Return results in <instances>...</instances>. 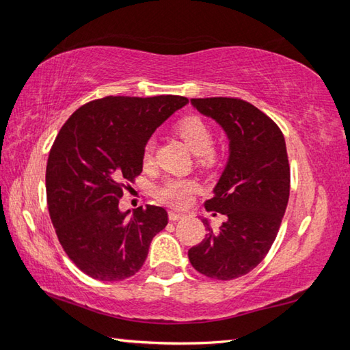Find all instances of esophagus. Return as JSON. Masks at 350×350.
Returning a JSON list of instances; mask_svg holds the SVG:
<instances>
[{"label": "esophagus", "instance_id": "1", "mask_svg": "<svg viewBox=\"0 0 350 350\" xmlns=\"http://www.w3.org/2000/svg\"><path fill=\"white\" fill-rule=\"evenodd\" d=\"M168 217L171 222H176V221H180V219L185 217V215H182V213H177V211H170Z\"/></svg>", "mask_w": 350, "mask_h": 350}]
</instances>
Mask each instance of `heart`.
Listing matches in <instances>:
<instances>
[{"instance_id": "b5f03b06", "label": "heart", "mask_w": 350, "mask_h": 350, "mask_svg": "<svg viewBox=\"0 0 350 350\" xmlns=\"http://www.w3.org/2000/svg\"><path fill=\"white\" fill-rule=\"evenodd\" d=\"M176 131L180 135L182 140L185 142L189 150L196 154V156H199L200 162L211 163L215 161V154L211 151L215 139H213L210 126L206 125L202 118L196 116L182 118L177 123ZM152 150V142H148L144 148V152H142V162H144V165L151 162ZM196 182L191 179L168 177V179H165L159 185L156 194L162 202L171 206H185L189 202V199H191V194L196 191Z\"/></svg>"}]
</instances>
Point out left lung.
<instances>
[{
    "label": "left lung",
    "instance_id": "left-lung-1",
    "mask_svg": "<svg viewBox=\"0 0 350 350\" xmlns=\"http://www.w3.org/2000/svg\"><path fill=\"white\" fill-rule=\"evenodd\" d=\"M200 114L219 123L228 137V161L205 202L227 216L219 232L202 219L206 233L188 250L189 262L211 280L247 275L265 258L280 230L290 194V167L281 129L256 106L241 98H191Z\"/></svg>",
    "mask_w": 350,
    "mask_h": 350
}]
</instances>
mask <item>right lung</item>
I'll list each match as a JSON object with an SVG mask.
<instances>
[{"label":"right lung","instance_id":"right-lung-1","mask_svg":"<svg viewBox=\"0 0 350 350\" xmlns=\"http://www.w3.org/2000/svg\"><path fill=\"white\" fill-rule=\"evenodd\" d=\"M187 103L180 96H109L83 105L62 126L47 159V208L63 250L83 273L122 281L142 269L168 213L146 205L129 216L118 199L142 173L152 133Z\"/></svg>","mask_w":350,"mask_h":350}]
</instances>
